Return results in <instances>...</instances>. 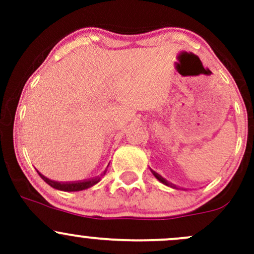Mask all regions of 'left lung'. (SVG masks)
Segmentation results:
<instances>
[{"mask_svg": "<svg viewBox=\"0 0 254 254\" xmlns=\"http://www.w3.org/2000/svg\"><path fill=\"white\" fill-rule=\"evenodd\" d=\"M152 173H153V176H155V177H156V178H157V179H158V181H160V182H162V183H163V184H166V186H170V187H172V186H171V184H170V183H168V182H167V181H166V179H165V178H162V177H161L160 175H158V173H156V172H155V171H152Z\"/></svg>", "mask_w": 254, "mask_h": 254, "instance_id": "left-lung-1", "label": "left lung"}]
</instances>
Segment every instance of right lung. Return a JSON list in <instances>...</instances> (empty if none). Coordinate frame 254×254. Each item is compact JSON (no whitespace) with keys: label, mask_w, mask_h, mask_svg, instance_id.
<instances>
[{"label":"right lung","mask_w":254,"mask_h":254,"mask_svg":"<svg viewBox=\"0 0 254 254\" xmlns=\"http://www.w3.org/2000/svg\"><path fill=\"white\" fill-rule=\"evenodd\" d=\"M43 179L53 188L59 189V190H64V191H77V190H83V189L89 188V187L94 186L96 183H98L101 181V177H94V178H89L86 179V181H79V182H55L51 181V179L47 178L45 176L40 175Z\"/></svg>","instance_id":"obj_1"}]
</instances>
